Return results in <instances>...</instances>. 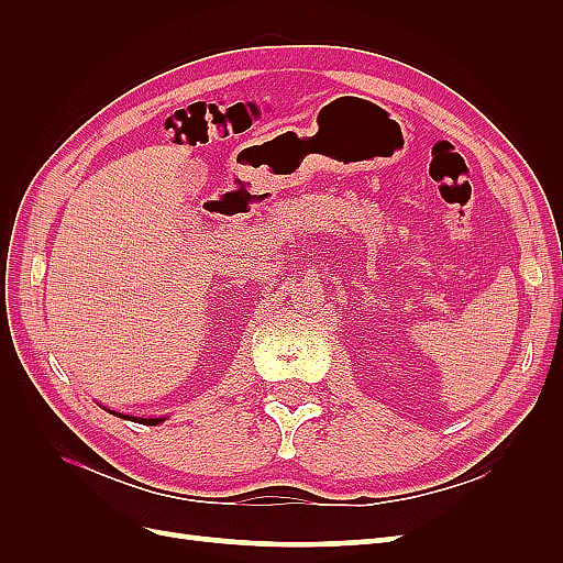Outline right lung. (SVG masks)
<instances>
[{"label":"right lung","mask_w":563,"mask_h":563,"mask_svg":"<svg viewBox=\"0 0 563 563\" xmlns=\"http://www.w3.org/2000/svg\"><path fill=\"white\" fill-rule=\"evenodd\" d=\"M112 413H114V411H112ZM114 416H119V418H131V416H122V413H114ZM131 420L141 422V424H159V422H164V418H131Z\"/></svg>","instance_id":"right-lung-1"}]
</instances>
